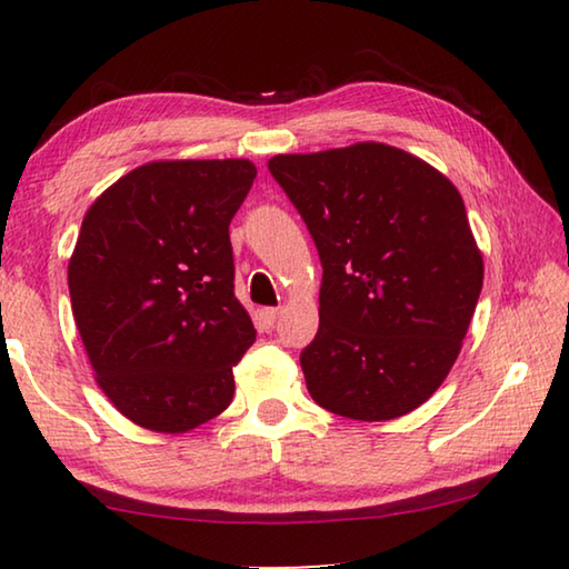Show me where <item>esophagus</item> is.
<instances>
[{"label": "esophagus", "instance_id": "obj_1", "mask_svg": "<svg viewBox=\"0 0 569 569\" xmlns=\"http://www.w3.org/2000/svg\"><path fill=\"white\" fill-rule=\"evenodd\" d=\"M261 316L268 326H273L278 319H281V308H263Z\"/></svg>", "mask_w": 569, "mask_h": 569}]
</instances>
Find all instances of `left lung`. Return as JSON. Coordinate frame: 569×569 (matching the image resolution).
I'll return each mask as SVG.
<instances>
[{"mask_svg":"<svg viewBox=\"0 0 569 569\" xmlns=\"http://www.w3.org/2000/svg\"><path fill=\"white\" fill-rule=\"evenodd\" d=\"M323 266L319 333L301 351L308 393L346 419L421 407L455 366L485 281L459 190L383 142L276 156Z\"/></svg>","mask_w":569,"mask_h":569,"instance_id":"left-lung-1","label":"left lung"}]
</instances>
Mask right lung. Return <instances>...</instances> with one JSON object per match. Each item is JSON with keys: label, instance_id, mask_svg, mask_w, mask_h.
I'll return each instance as SVG.
<instances>
[{"label": "right lung", "instance_id": "right-lung-1", "mask_svg": "<svg viewBox=\"0 0 569 569\" xmlns=\"http://www.w3.org/2000/svg\"><path fill=\"white\" fill-rule=\"evenodd\" d=\"M250 160H158L90 206L67 268L72 313L108 399L138 427L180 435L233 401L256 329L233 291L228 226Z\"/></svg>", "mask_w": 569, "mask_h": 569}]
</instances>
